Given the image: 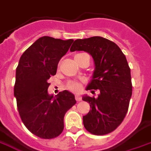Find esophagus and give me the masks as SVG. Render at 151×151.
I'll list each match as a JSON object with an SVG mask.
<instances>
[{
	"mask_svg": "<svg viewBox=\"0 0 151 151\" xmlns=\"http://www.w3.org/2000/svg\"><path fill=\"white\" fill-rule=\"evenodd\" d=\"M75 98H76V100H77L78 101H80L81 100H82V98H81V97H80L78 94H77V95H76Z\"/></svg>",
	"mask_w": 151,
	"mask_h": 151,
	"instance_id": "obj_1",
	"label": "esophagus"
}]
</instances>
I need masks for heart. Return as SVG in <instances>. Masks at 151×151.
Instances as JSON below:
<instances>
[{"instance_id":"obj_1","label":"heart","mask_w":151,"mask_h":151,"mask_svg":"<svg viewBox=\"0 0 151 151\" xmlns=\"http://www.w3.org/2000/svg\"><path fill=\"white\" fill-rule=\"evenodd\" d=\"M80 54H76L75 57L78 56V55H80ZM68 88L70 89V90H72V91H79L80 88H81L79 83H75V82H71V83H69L68 84Z\"/></svg>"}]
</instances>
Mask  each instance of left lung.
Returning a JSON list of instances; mask_svg holds the SVG:
<instances>
[{
	"label": "left lung",
	"instance_id": "1",
	"mask_svg": "<svg viewBox=\"0 0 151 151\" xmlns=\"http://www.w3.org/2000/svg\"><path fill=\"white\" fill-rule=\"evenodd\" d=\"M70 51H85L93 57L95 69L86 89L100 91L96 98L83 96L91 107L83 117L84 127L97 136L113 132L125 118L132 94L126 56L114 42L100 36L76 40Z\"/></svg>",
	"mask_w": 151,
	"mask_h": 151
}]
</instances>
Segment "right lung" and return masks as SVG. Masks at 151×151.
Instances as JSON below:
<instances>
[{
	"label": "right lung",
	"mask_w": 151,
	"mask_h": 151,
	"mask_svg": "<svg viewBox=\"0 0 151 151\" xmlns=\"http://www.w3.org/2000/svg\"><path fill=\"white\" fill-rule=\"evenodd\" d=\"M73 42L41 37L23 53L16 68L14 96L20 118L29 132L43 139L62 133L64 115L76 103L67 90L54 97L48 93V80L56 74L59 60Z\"/></svg>",
	"instance_id": "obj_1"
}]
</instances>
